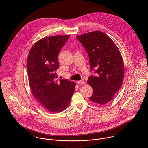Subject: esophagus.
Wrapping results in <instances>:
<instances>
[{
	"instance_id": "obj_1",
	"label": "esophagus",
	"mask_w": 148,
	"mask_h": 148,
	"mask_svg": "<svg viewBox=\"0 0 148 148\" xmlns=\"http://www.w3.org/2000/svg\"><path fill=\"white\" fill-rule=\"evenodd\" d=\"M77 84H85V83L84 81H82V80H81V81H77Z\"/></svg>"
}]
</instances>
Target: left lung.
Instances as JSON below:
<instances>
[{"label":"left lung","mask_w":148,"mask_h":148,"mask_svg":"<svg viewBox=\"0 0 148 148\" xmlns=\"http://www.w3.org/2000/svg\"><path fill=\"white\" fill-rule=\"evenodd\" d=\"M84 47L89 59L90 70L97 76L89 77L87 83L93 88L90 100L99 105L110 101L123 84L124 65L120 51L114 42L100 31L77 36Z\"/></svg>","instance_id":"8db88e82"}]
</instances>
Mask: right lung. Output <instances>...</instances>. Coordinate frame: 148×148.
<instances>
[{
	"label": "right lung",
	"mask_w": 148,
	"mask_h": 148,
	"mask_svg": "<svg viewBox=\"0 0 148 148\" xmlns=\"http://www.w3.org/2000/svg\"><path fill=\"white\" fill-rule=\"evenodd\" d=\"M69 35L45 37L31 47L27 59L29 85L35 99L51 113H60L69 105L76 83L59 82L56 71L58 55Z\"/></svg>",
	"instance_id": "obj_1"
}]
</instances>
